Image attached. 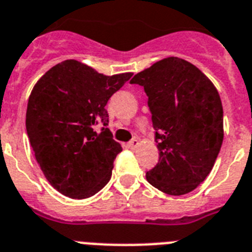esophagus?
I'll return each instance as SVG.
<instances>
[{
  "mask_svg": "<svg viewBox=\"0 0 252 252\" xmlns=\"http://www.w3.org/2000/svg\"><path fill=\"white\" fill-rule=\"evenodd\" d=\"M139 146V141L138 139H132V141L129 142L128 143V147L130 148V150H134V148H137Z\"/></svg>",
  "mask_w": 252,
  "mask_h": 252,
  "instance_id": "34e87169",
  "label": "esophagus"
}]
</instances>
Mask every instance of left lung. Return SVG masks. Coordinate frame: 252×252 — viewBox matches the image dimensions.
<instances>
[{
    "label": "left lung",
    "mask_w": 252,
    "mask_h": 252,
    "mask_svg": "<svg viewBox=\"0 0 252 252\" xmlns=\"http://www.w3.org/2000/svg\"><path fill=\"white\" fill-rule=\"evenodd\" d=\"M156 130L158 162L146 179L168 195H184L205 180L223 142V108L212 81L195 65L168 57L139 72Z\"/></svg>",
    "instance_id": "left-lung-1"
}]
</instances>
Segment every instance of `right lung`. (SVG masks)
I'll use <instances>...</instances> for the list:
<instances>
[{
    "mask_svg": "<svg viewBox=\"0 0 252 252\" xmlns=\"http://www.w3.org/2000/svg\"><path fill=\"white\" fill-rule=\"evenodd\" d=\"M132 74L105 76L67 60L35 84L28 101L26 132L41 171L63 195L90 198L110 180L122 146L106 128L105 106ZM97 125L101 131L95 130Z\"/></svg>",
    "mask_w": 252,
    "mask_h": 252,
    "instance_id": "obj_1",
    "label": "right lung"
}]
</instances>
